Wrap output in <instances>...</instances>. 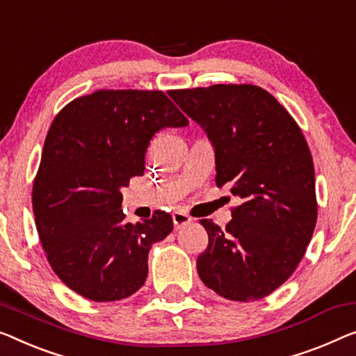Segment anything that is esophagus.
Returning <instances> with one entry per match:
<instances>
[{
  "label": "esophagus",
  "instance_id": "1",
  "mask_svg": "<svg viewBox=\"0 0 356 356\" xmlns=\"http://www.w3.org/2000/svg\"><path fill=\"white\" fill-rule=\"evenodd\" d=\"M172 222H174V229L179 230V229H182V227L188 225L190 222H192V217L184 214V212H174Z\"/></svg>",
  "mask_w": 356,
  "mask_h": 356
}]
</instances>
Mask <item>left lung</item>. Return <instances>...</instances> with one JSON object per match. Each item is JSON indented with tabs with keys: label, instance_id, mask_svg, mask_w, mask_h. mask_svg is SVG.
Instances as JSON below:
<instances>
[{
	"label": "left lung",
	"instance_id": "left-lung-1",
	"mask_svg": "<svg viewBox=\"0 0 356 356\" xmlns=\"http://www.w3.org/2000/svg\"><path fill=\"white\" fill-rule=\"evenodd\" d=\"M169 95L208 136L216 184L241 200L225 229L201 220L209 245L196 259L200 278L225 299H262L293 275L315 230V169L304 134L272 94L251 84Z\"/></svg>",
	"mask_w": 356,
	"mask_h": 356
}]
</instances>
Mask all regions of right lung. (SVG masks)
<instances>
[{"instance_id":"1","label":"right lung","mask_w":356,"mask_h":356,"mask_svg":"<svg viewBox=\"0 0 356 356\" xmlns=\"http://www.w3.org/2000/svg\"><path fill=\"white\" fill-rule=\"evenodd\" d=\"M188 120L161 91H97L56 116L33 185L42 249L57 277L94 302L142 288L148 252L172 232V217L126 222L121 188L145 171L152 137Z\"/></svg>"}]
</instances>
